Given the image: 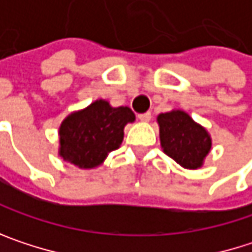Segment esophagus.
<instances>
[{"mask_svg":"<svg viewBox=\"0 0 252 252\" xmlns=\"http://www.w3.org/2000/svg\"><path fill=\"white\" fill-rule=\"evenodd\" d=\"M138 120H140V121H144V123L150 121V120H152V112H144V114H138Z\"/></svg>","mask_w":252,"mask_h":252,"instance_id":"esophagus-1","label":"esophagus"}]
</instances>
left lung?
<instances>
[{"mask_svg":"<svg viewBox=\"0 0 252 252\" xmlns=\"http://www.w3.org/2000/svg\"><path fill=\"white\" fill-rule=\"evenodd\" d=\"M158 123L163 152L187 169L200 168L212 147L207 131L182 111L160 114Z\"/></svg>","mask_w":252,"mask_h":252,"instance_id":"left-lung-1","label":"left lung"}]
</instances>
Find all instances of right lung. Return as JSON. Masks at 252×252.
Masks as SVG:
<instances>
[{"label": "right lung", "mask_w": 252, "mask_h": 252, "mask_svg": "<svg viewBox=\"0 0 252 252\" xmlns=\"http://www.w3.org/2000/svg\"><path fill=\"white\" fill-rule=\"evenodd\" d=\"M134 118L126 106L112 108L106 100H96L64 120L60 128V155L78 168H94L121 146L124 126Z\"/></svg>", "instance_id": "right-lung-1"}]
</instances>
